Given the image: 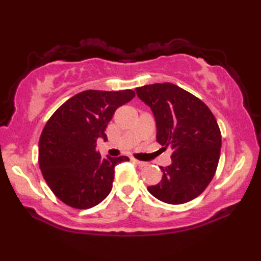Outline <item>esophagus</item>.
Instances as JSON below:
<instances>
[{
  "label": "esophagus",
  "instance_id": "34e87169",
  "mask_svg": "<svg viewBox=\"0 0 261 261\" xmlns=\"http://www.w3.org/2000/svg\"><path fill=\"white\" fill-rule=\"evenodd\" d=\"M132 161H134L135 163H137V165H138L139 167H145L147 165V162H144V161H139V160H137V159H132Z\"/></svg>",
  "mask_w": 261,
  "mask_h": 261
}]
</instances>
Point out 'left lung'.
<instances>
[{"label": "left lung", "mask_w": 261, "mask_h": 261, "mask_svg": "<svg viewBox=\"0 0 261 261\" xmlns=\"http://www.w3.org/2000/svg\"><path fill=\"white\" fill-rule=\"evenodd\" d=\"M136 91L155 117L158 143L173 151V163L160 167L161 182L147 190L167 204H185L204 192L214 177L221 152L218 122L199 98L171 83Z\"/></svg>", "instance_id": "1"}]
</instances>
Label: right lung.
Wrapping results in <instances>:
<instances>
[{
	"mask_svg": "<svg viewBox=\"0 0 261 261\" xmlns=\"http://www.w3.org/2000/svg\"><path fill=\"white\" fill-rule=\"evenodd\" d=\"M135 91L88 90L73 95L51 115L39 140V166L48 187L65 205L87 210L112 191L115 166L127 156L102 159L96 151L118 107Z\"/></svg>",
	"mask_w": 261,
	"mask_h": 261,
	"instance_id": "1",
	"label": "right lung"
}]
</instances>
